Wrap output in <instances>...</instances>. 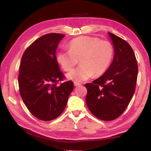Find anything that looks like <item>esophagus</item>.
Listing matches in <instances>:
<instances>
[{
  "label": "esophagus",
  "instance_id": "34e87169",
  "mask_svg": "<svg viewBox=\"0 0 151 151\" xmlns=\"http://www.w3.org/2000/svg\"><path fill=\"white\" fill-rule=\"evenodd\" d=\"M74 85L76 86V87H78V86H80V85H81V84L79 83L74 82Z\"/></svg>",
  "mask_w": 151,
  "mask_h": 151
}]
</instances>
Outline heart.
Masks as SVG:
<instances>
[{
	"mask_svg": "<svg viewBox=\"0 0 151 151\" xmlns=\"http://www.w3.org/2000/svg\"><path fill=\"white\" fill-rule=\"evenodd\" d=\"M69 50L60 51L57 55L58 63L64 71L72 70L78 60L81 64L67 74V78L82 82L93 75L100 76L106 72L111 63L113 50L106 40L93 36H79L68 44Z\"/></svg>",
	"mask_w": 151,
	"mask_h": 151,
	"instance_id": "heart-1",
	"label": "heart"
}]
</instances>
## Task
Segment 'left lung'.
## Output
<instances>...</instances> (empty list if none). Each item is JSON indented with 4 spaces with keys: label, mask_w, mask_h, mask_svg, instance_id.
I'll use <instances>...</instances> for the list:
<instances>
[{
    "label": "left lung",
    "mask_w": 151,
    "mask_h": 151,
    "mask_svg": "<svg viewBox=\"0 0 151 151\" xmlns=\"http://www.w3.org/2000/svg\"><path fill=\"white\" fill-rule=\"evenodd\" d=\"M114 47L111 64L104 74L86 83V104L98 119L118 118L128 106L136 90L138 67L134 52L127 42L108 32Z\"/></svg>",
    "instance_id": "obj_1"
}]
</instances>
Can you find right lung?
Returning a JSON list of instances; mask_svg holds the SVG:
<instances>
[{"label": "right lung", "mask_w": 151, "mask_h": 151, "mask_svg": "<svg viewBox=\"0 0 151 151\" xmlns=\"http://www.w3.org/2000/svg\"><path fill=\"white\" fill-rule=\"evenodd\" d=\"M64 37L58 33L42 36L21 58L18 78L20 95L29 111L42 121L57 118L73 89L72 81L57 85L64 78L56 58L58 45Z\"/></svg>", "instance_id": "add662e5"}]
</instances>
